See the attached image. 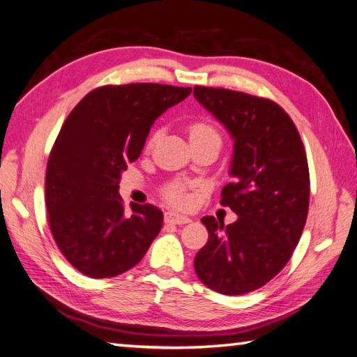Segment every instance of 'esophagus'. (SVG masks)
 I'll use <instances>...</instances> for the list:
<instances>
[{"label":"esophagus","mask_w":357,"mask_h":357,"mask_svg":"<svg viewBox=\"0 0 357 357\" xmlns=\"http://www.w3.org/2000/svg\"><path fill=\"white\" fill-rule=\"evenodd\" d=\"M165 221L166 223H172V225H186V223H191V218L188 215H183V213L171 211V212H166Z\"/></svg>","instance_id":"1"}]
</instances>
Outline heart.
Here are the masks:
<instances>
[{"label": "heart", "mask_w": 357, "mask_h": 357, "mask_svg": "<svg viewBox=\"0 0 357 357\" xmlns=\"http://www.w3.org/2000/svg\"><path fill=\"white\" fill-rule=\"evenodd\" d=\"M188 132H189V140L191 142H197V140H217V142H220V132L206 121H197V122L191 123L188 128ZM158 134H160V131H155L153 134L151 139H149V142H148V145L154 144V142L158 139ZM168 197H169V200L176 204H183L188 200L183 188L178 185L171 186L168 189Z\"/></svg>", "instance_id": "1"}]
</instances>
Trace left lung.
Listing matches in <instances>:
<instances>
[{"label":"left lung","mask_w":357,"mask_h":357,"mask_svg":"<svg viewBox=\"0 0 357 357\" xmlns=\"http://www.w3.org/2000/svg\"><path fill=\"white\" fill-rule=\"evenodd\" d=\"M194 98L234 140L232 181L221 204L238 215L227 226L202 218L209 238L197 253L195 273L221 295H244L282 271L303 234L310 199L304 145L272 100L209 86H194Z\"/></svg>","instance_id":"left-lung-1"}]
</instances>
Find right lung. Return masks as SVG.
<instances>
[{
  "instance_id": "right-lung-1",
  "label": "right lung",
  "mask_w": 357,
  "mask_h": 357,
  "mask_svg": "<svg viewBox=\"0 0 357 357\" xmlns=\"http://www.w3.org/2000/svg\"><path fill=\"white\" fill-rule=\"evenodd\" d=\"M191 86L107 85L79 102L49 157L45 204L59 250L91 278H112L144 258L160 232L163 212L131 204L119 183L136 162L157 117L191 94Z\"/></svg>"
}]
</instances>
